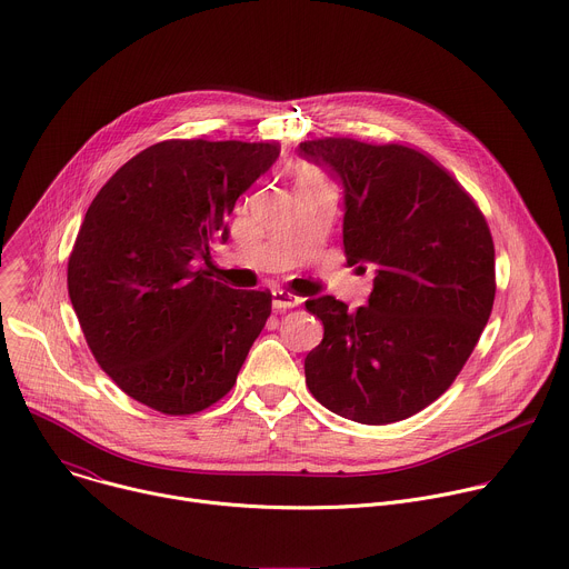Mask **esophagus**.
Here are the masks:
<instances>
[{"instance_id": "34e87169", "label": "esophagus", "mask_w": 569, "mask_h": 569, "mask_svg": "<svg viewBox=\"0 0 569 569\" xmlns=\"http://www.w3.org/2000/svg\"><path fill=\"white\" fill-rule=\"evenodd\" d=\"M299 303H301V297L286 292V290H272V308L286 310V308H295Z\"/></svg>"}]
</instances>
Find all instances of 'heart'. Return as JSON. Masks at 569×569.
<instances>
[{
  "instance_id": "heart-1",
  "label": "heart",
  "mask_w": 569,
  "mask_h": 569,
  "mask_svg": "<svg viewBox=\"0 0 569 569\" xmlns=\"http://www.w3.org/2000/svg\"><path fill=\"white\" fill-rule=\"evenodd\" d=\"M299 178H315V173H312V171H308V169H303Z\"/></svg>"
}]
</instances>
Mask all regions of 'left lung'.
<instances>
[{"instance_id":"8db88e82","label":"left lung","mask_w":569,"mask_h":569,"mask_svg":"<svg viewBox=\"0 0 569 569\" xmlns=\"http://www.w3.org/2000/svg\"><path fill=\"white\" fill-rule=\"evenodd\" d=\"M297 150L342 184L345 254L373 268L367 306L353 312L331 295L306 301L323 323L303 360L306 385L349 421L408 419L452 385L491 317L489 224L441 167L408 146L329 137Z\"/></svg>"}]
</instances>
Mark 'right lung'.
I'll return each mask as SVG.
<instances>
[{
	"label": "right lung",
	"mask_w": 569,
	"mask_h": 569,
	"mask_svg": "<svg viewBox=\"0 0 569 569\" xmlns=\"http://www.w3.org/2000/svg\"><path fill=\"white\" fill-rule=\"evenodd\" d=\"M277 143L171 139L108 180L76 236L67 288L101 369L134 400L196 415L236 382L272 295L213 277L211 246Z\"/></svg>",
	"instance_id": "1"
}]
</instances>
